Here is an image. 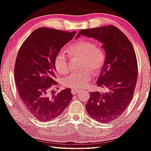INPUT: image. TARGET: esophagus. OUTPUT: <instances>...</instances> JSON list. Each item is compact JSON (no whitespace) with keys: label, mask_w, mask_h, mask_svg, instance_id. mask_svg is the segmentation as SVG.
<instances>
[{"label":"esophagus","mask_w":151,"mask_h":151,"mask_svg":"<svg viewBox=\"0 0 151 151\" xmlns=\"http://www.w3.org/2000/svg\"><path fill=\"white\" fill-rule=\"evenodd\" d=\"M79 90H76V89H72L71 93H72V94L74 95V94H77L78 93H79Z\"/></svg>","instance_id":"1"}]
</instances>
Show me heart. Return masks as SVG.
Wrapping results in <instances>:
<instances>
[{"mask_svg":"<svg viewBox=\"0 0 151 151\" xmlns=\"http://www.w3.org/2000/svg\"><path fill=\"white\" fill-rule=\"evenodd\" d=\"M67 51L71 57H81V70L72 72L62 79L65 87L83 88L88 86L93 73L100 72L105 62V54L100 46L88 40L79 39L70 45ZM55 69L59 74H66L69 70V58L64 51L56 53L53 60Z\"/></svg>","mask_w":151,"mask_h":151,"instance_id":"b5f03b06","label":"heart"}]
</instances>
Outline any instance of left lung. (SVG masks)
<instances>
[{"label": "left lung", "instance_id": "left-lung-1", "mask_svg": "<svg viewBox=\"0 0 151 151\" xmlns=\"http://www.w3.org/2000/svg\"><path fill=\"white\" fill-rule=\"evenodd\" d=\"M81 35L96 39L105 51L97 85L109 91L91 93L86 109L95 121L106 123L119 117L133 98L138 75L136 53L126 35L114 26L81 30L76 38Z\"/></svg>", "mask_w": 151, "mask_h": 151}]
</instances>
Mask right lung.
I'll list each match as a JSON object with an SVG mask.
<instances>
[{
    "instance_id": "add662e5",
    "label": "right lung",
    "mask_w": 151,
    "mask_h": 151,
    "mask_svg": "<svg viewBox=\"0 0 151 151\" xmlns=\"http://www.w3.org/2000/svg\"><path fill=\"white\" fill-rule=\"evenodd\" d=\"M76 31L53 28L35 30L21 46L14 66V80L25 107L40 121H52L62 114L72 99L71 89L50 91L56 85L53 60Z\"/></svg>"
}]
</instances>
